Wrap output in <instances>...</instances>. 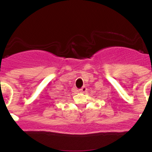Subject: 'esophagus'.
<instances>
[{
	"mask_svg": "<svg viewBox=\"0 0 152 152\" xmlns=\"http://www.w3.org/2000/svg\"><path fill=\"white\" fill-rule=\"evenodd\" d=\"M86 90H87V89H86V86H83V87H82L81 89H80V92H82V93H85V92H86Z\"/></svg>",
	"mask_w": 152,
	"mask_h": 152,
	"instance_id": "1",
	"label": "esophagus"
}]
</instances>
